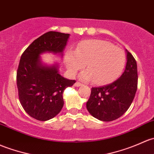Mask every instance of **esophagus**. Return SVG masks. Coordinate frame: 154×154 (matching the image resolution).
<instances>
[{
  "label": "esophagus",
  "mask_w": 154,
  "mask_h": 154,
  "mask_svg": "<svg viewBox=\"0 0 154 154\" xmlns=\"http://www.w3.org/2000/svg\"><path fill=\"white\" fill-rule=\"evenodd\" d=\"M74 85H75V86L79 87V86H81V85H82V83H80V82H75V84H74Z\"/></svg>",
  "instance_id": "esophagus-1"
}]
</instances>
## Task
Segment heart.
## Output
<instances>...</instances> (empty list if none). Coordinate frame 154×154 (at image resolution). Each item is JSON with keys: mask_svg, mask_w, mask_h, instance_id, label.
<instances>
[{"mask_svg": "<svg viewBox=\"0 0 154 154\" xmlns=\"http://www.w3.org/2000/svg\"><path fill=\"white\" fill-rule=\"evenodd\" d=\"M126 57L122 48L102 40H85L77 45L75 51H69L65 63L74 75L86 64L87 70L80 74L84 80H93L99 85L110 83L119 77L125 66Z\"/></svg>", "mask_w": 154, "mask_h": 154, "instance_id": "b5f03b06", "label": "heart"}]
</instances>
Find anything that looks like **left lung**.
I'll list each match as a JSON object with an SVG mask.
<instances>
[{
	"instance_id": "1",
	"label": "left lung",
	"mask_w": 154,
	"mask_h": 154,
	"mask_svg": "<svg viewBox=\"0 0 154 154\" xmlns=\"http://www.w3.org/2000/svg\"><path fill=\"white\" fill-rule=\"evenodd\" d=\"M127 51V63L123 74L111 83L91 88L86 103L88 112L104 122L115 120L122 116L131 105L138 84L137 61Z\"/></svg>"
}]
</instances>
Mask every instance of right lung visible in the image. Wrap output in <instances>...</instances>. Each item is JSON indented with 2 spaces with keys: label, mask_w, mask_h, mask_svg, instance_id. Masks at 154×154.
Returning <instances> with one entry per match:
<instances>
[{
  "label": "right lung",
  "mask_w": 154,
  "mask_h": 154,
  "mask_svg": "<svg viewBox=\"0 0 154 154\" xmlns=\"http://www.w3.org/2000/svg\"><path fill=\"white\" fill-rule=\"evenodd\" d=\"M69 35L48 32L34 40L22 54L17 71L19 100L34 119L46 121L57 115L63 107V91L75 83V80L62 77L57 66H43L40 59V54L46 51L62 54Z\"/></svg>",
  "instance_id": "1"
}]
</instances>
